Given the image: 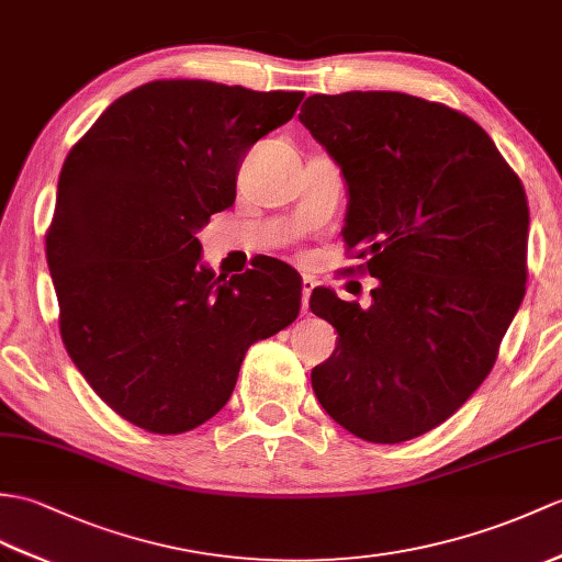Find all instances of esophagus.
I'll list each match as a JSON object with an SVG mask.
<instances>
[{"instance_id": "esophagus-1", "label": "esophagus", "mask_w": 562, "mask_h": 562, "mask_svg": "<svg viewBox=\"0 0 562 562\" xmlns=\"http://www.w3.org/2000/svg\"><path fill=\"white\" fill-rule=\"evenodd\" d=\"M313 286H316V280H313L311 276H304L302 278V313L304 316H308V299H311Z\"/></svg>"}]
</instances>
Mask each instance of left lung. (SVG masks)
I'll return each instance as SVG.
<instances>
[{"label":"left lung","instance_id":"left-lung-1","mask_svg":"<svg viewBox=\"0 0 562 562\" xmlns=\"http://www.w3.org/2000/svg\"><path fill=\"white\" fill-rule=\"evenodd\" d=\"M299 122L340 165L342 237L378 278L369 308L313 290L311 311L340 335L313 393L357 438L412 440L484 383L525 299V189L484 128L440 102L311 95Z\"/></svg>","mask_w":562,"mask_h":562}]
</instances>
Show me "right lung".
<instances>
[{
  "mask_svg": "<svg viewBox=\"0 0 562 562\" xmlns=\"http://www.w3.org/2000/svg\"><path fill=\"white\" fill-rule=\"evenodd\" d=\"M304 93L150 81L114 100L64 160L47 266L76 369L122 419L184 434L225 407L246 349L294 323L302 278L263 260L229 280L199 234L237 199L244 155Z\"/></svg>",
  "mask_w": 562,
  "mask_h": 562,
  "instance_id": "1",
  "label": "right lung"
}]
</instances>
